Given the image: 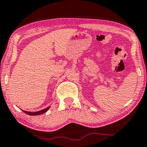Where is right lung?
Masks as SVG:
<instances>
[{"instance_id": "obj_1", "label": "right lung", "mask_w": 147, "mask_h": 147, "mask_svg": "<svg viewBox=\"0 0 147 147\" xmlns=\"http://www.w3.org/2000/svg\"><path fill=\"white\" fill-rule=\"evenodd\" d=\"M49 108L50 107H47V108L43 109L42 111H38V112H34V113H32V112H28V111H23L24 113H26V114L28 115H32V116H35V115H41V114H43V113H45V112H47V111L49 110Z\"/></svg>"}]
</instances>
